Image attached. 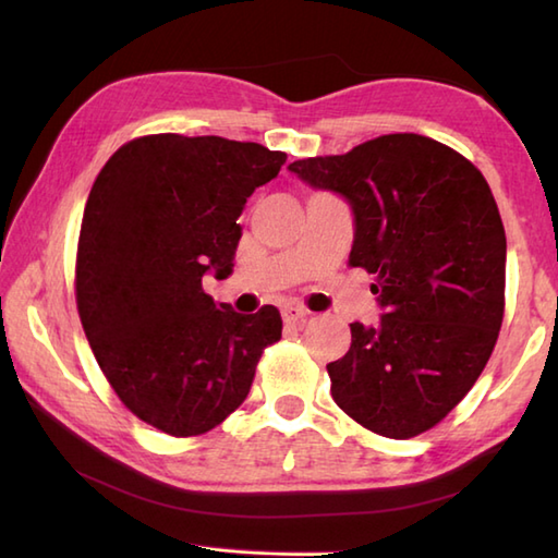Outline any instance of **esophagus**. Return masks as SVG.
<instances>
[{"instance_id": "34e87169", "label": "esophagus", "mask_w": 558, "mask_h": 558, "mask_svg": "<svg viewBox=\"0 0 558 558\" xmlns=\"http://www.w3.org/2000/svg\"><path fill=\"white\" fill-rule=\"evenodd\" d=\"M310 312L304 307H298V304H290V307L282 310V322L286 324H304L307 322Z\"/></svg>"}]
</instances>
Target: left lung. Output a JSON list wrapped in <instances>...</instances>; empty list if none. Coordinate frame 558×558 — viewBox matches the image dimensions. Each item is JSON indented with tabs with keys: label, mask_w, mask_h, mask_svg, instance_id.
Listing matches in <instances>:
<instances>
[{
	"label": "left lung",
	"mask_w": 558,
	"mask_h": 558,
	"mask_svg": "<svg viewBox=\"0 0 558 558\" xmlns=\"http://www.w3.org/2000/svg\"><path fill=\"white\" fill-rule=\"evenodd\" d=\"M353 205L348 266L375 276L385 314L351 324L326 365L331 397L363 428L395 440L438 425L484 373L506 312V229L484 173L416 133L290 163Z\"/></svg>",
	"instance_id": "8db88e82"
}]
</instances>
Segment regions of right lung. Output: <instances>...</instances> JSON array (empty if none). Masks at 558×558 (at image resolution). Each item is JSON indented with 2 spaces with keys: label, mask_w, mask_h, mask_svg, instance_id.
Masks as SVG:
<instances>
[{
  "label": "right lung",
  "mask_w": 558,
  "mask_h": 558,
  "mask_svg": "<svg viewBox=\"0 0 558 558\" xmlns=\"http://www.w3.org/2000/svg\"><path fill=\"white\" fill-rule=\"evenodd\" d=\"M286 151L173 133L125 142L84 207L74 298L108 385L130 413L193 438L242 407L280 312L215 304L203 276L232 272L246 198L278 177Z\"/></svg>",
  "instance_id": "1"
}]
</instances>
